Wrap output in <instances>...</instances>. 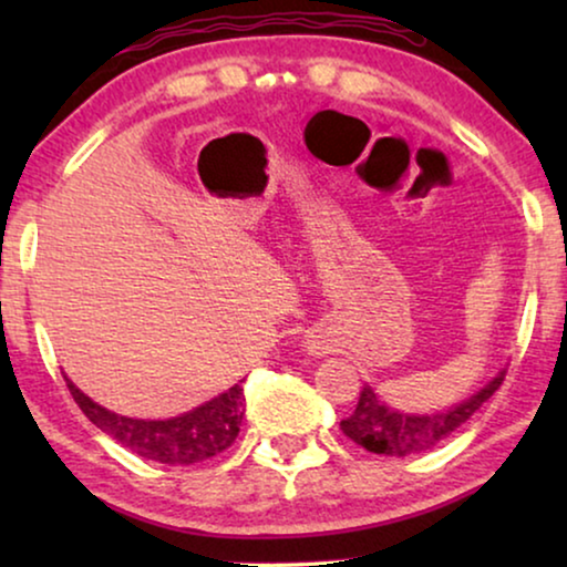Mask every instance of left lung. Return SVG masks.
<instances>
[{"label":"left lung","mask_w":567,"mask_h":567,"mask_svg":"<svg viewBox=\"0 0 567 567\" xmlns=\"http://www.w3.org/2000/svg\"><path fill=\"white\" fill-rule=\"evenodd\" d=\"M503 377H506V371H501L493 382H487L470 400L433 415H408L386 408L374 390L363 384L359 405H355L353 415L340 421V431L371 454L410 456L429 452V449L439 446L441 441L452 436L456 429H462L493 398V392L503 384Z\"/></svg>","instance_id":"8db88e82"}]
</instances>
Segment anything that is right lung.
<instances>
[{"label": "right lung", "instance_id": "add662e5", "mask_svg": "<svg viewBox=\"0 0 567 567\" xmlns=\"http://www.w3.org/2000/svg\"><path fill=\"white\" fill-rule=\"evenodd\" d=\"M66 386L82 413L100 431H105L134 454L159 464H198L221 454L224 449L235 444L245 415L243 382L190 413L167 417V421H138V417L115 415L76 390L72 379H66Z\"/></svg>", "mask_w": 567, "mask_h": 567}]
</instances>
